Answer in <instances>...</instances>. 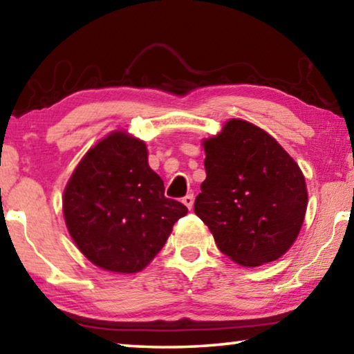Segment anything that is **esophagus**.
Masks as SVG:
<instances>
[{"label": "esophagus", "instance_id": "esophagus-1", "mask_svg": "<svg viewBox=\"0 0 354 354\" xmlns=\"http://www.w3.org/2000/svg\"><path fill=\"white\" fill-rule=\"evenodd\" d=\"M194 200H195V196H194V194H189V195H185L184 198H183V203L185 206H187V209H192L194 207Z\"/></svg>", "mask_w": 354, "mask_h": 354}]
</instances>
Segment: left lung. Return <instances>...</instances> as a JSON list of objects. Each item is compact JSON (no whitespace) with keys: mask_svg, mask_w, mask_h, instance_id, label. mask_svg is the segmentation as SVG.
<instances>
[{"mask_svg":"<svg viewBox=\"0 0 354 354\" xmlns=\"http://www.w3.org/2000/svg\"><path fill=\"white\" fill-rule=\"evenodd\" d=\"M203 147L206 179L194 211L218 250L243 267L279 259L295 242L308 207L295 160L270 134L237 118Z\"/></svg>","mask_w":354,"mask_h":354,"instance_id":"1","label":"left lung"}]
</instances>
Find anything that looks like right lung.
Listing matches in <instances>:
<instances>
[{
  "label": "right lung",
  "instance_id": "right-lung-1",
  "mask_svg": "<svg viewBox=\"0 0 354 354\" xmlns=\"http://www.w3.org/2000/svg\"><path fill=\"white\" fill-rule=\"evenodd\" d=\"M164 190V181L148 165L145 143L115 131L88 149L64 190L71 239L103 270L140 272L187 214Z\"/></svg>",
  "mask_w": 354,
  "mask_h": 354
}]
</instances>
